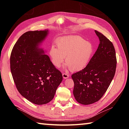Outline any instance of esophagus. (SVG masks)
I'll use <instances>...</instances> for the list:
<instances>
[{
	"label": "esophagus",
	"instance_id": "esophagus-1",
	"mask_svg": "<svg viewBox=\"0 0 129 129\" xmlns=\"http://www.w3.org/2000/svg\"><path fill=\"white\" fill-rule=\"evenodd\" d=\"M62 76H63V78L64 79H67V78H68L69 77V74L67 73H63L62 74Z\"/></svg>",
	"mask_w": 129,
	"mask_h": 129
}]
</instances>
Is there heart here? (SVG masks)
<instances>
[{
	"label": "heart",
	"mask_w": 129,
	"mask_h": 129,
	"mask_svg": "<svg viewBox=\"0 0 129 129\" xmlns=\"http://www.w3.org/2000/svg\"><path fill=\"white\" fill-rule=\"evenodd\" d=\"M56 43L57 47L53 44L49 49L52 62L56 67H59L66 58L67 63L64 68H70L72 72H79L86 67L94 51L91 42L79 36L62 37Z\"/></svg>",
	"instance_id": "obj_1"
}]
</instances>
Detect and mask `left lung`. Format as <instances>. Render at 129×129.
I'll list each match as a JSON object with an SVG mask.
<instances>
[{
	"instance_id": "1",
	"label": "left lung",
	"mask_w": 129,
	"mask_h": 129,
	"mask_svg": "<svg viewBox=\"0 0 129 129\" xmlns=\"http://www.w3.org/2000/svg\"><path fill=\"white\" fill-rule=\"evenodd\" d=\"M100 44L86 67L73 74V94L77 102L83 105L94 103L106 92L115 76V49L112 43L102 33L95 30Z\"/></svg>"
}]
</instances>
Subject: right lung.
<instances>
[{"label":"right lung","mask_w":129,"mask_h":129,"mask_svg":"<svg viewBox=\"0 0 129 129\" xmlns=\"http://www.w3.org/2000/svg\"><path fill=\"white\" fill-rule=\"evenodd\" d=\"M48 34V29L23 34L14 45L10 57L11 71L18 91L38 105L53 100L63 79L40 48Z\"/></svg>","instance_id":"obj_1"}]
</instances>
